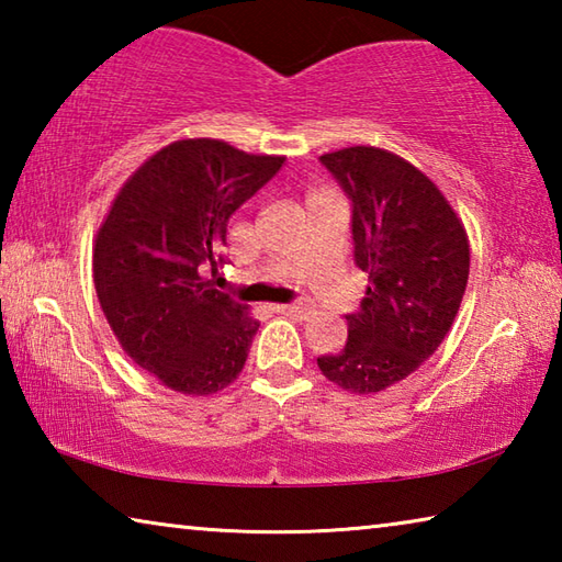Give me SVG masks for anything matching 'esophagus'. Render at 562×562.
Segmentation results:
<instances>
[{"mask_svg": "<svg viewBox=\"0 0 562 562\" xmlns=\"http://www.w3.org/2000/svg\"><path fill=\"white\" fill-rule=\"evenodd\" d=\"M278 312H282V315H290V317H307V312H310V307L307 304H278Z\"/></svg>", "mask_w": 562, "mask_h": 562, "instance_id": "34e87169", "label": "esophagus"}]
</instances>
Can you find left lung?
Masks as SVG:
<instances>
[{"label": "left lung", "instance_id": "obj_1", "mask_svg": "<svg viewBox=\"0 0 562 562\" xmlns=\"http://www.w3.org/2000/svg\"><path fill=\"white\" fill-rule=\"evenodd\" d=\"M319 160L355 203V260L369 284L347 315V347L317 367L349 394H376L449 335L469 282V235L439 186L392 150L349 146Z\"/></svg>", "mask_w": 562, "mask_h": 562}]
</instances>
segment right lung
<instances>
[{
    "label": "right lung",
    "instance_id": "add662e5",
    "mask_svg": "<svg viewBox=\"0 0 562 562\" xmlns=\"http://www.w3.org/2000/svg\"><path fill=\"white\" fill-rule=\"evenodd\" d=\"M282 164L217 138H180L123 183L103 217L93 240L103 315L123 351L173 392L217 394L243 372L260 322L213 282L227 221Z\"/></svg>",
    "mask_w": 562,
    "mask_h": 562
}]
</instances>
